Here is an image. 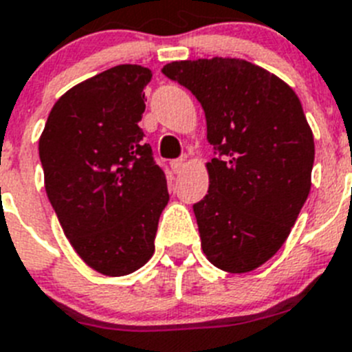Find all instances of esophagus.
I'll return each instance as SVG.
<instances>
[{
    "instance_id": "1",
    "label": "esophagus",
    "mask_w": 352,
    "mask_h": 352,
    "mask_svg": "<svg viewBox=\"0 0 352 352\" xmlns=\"http://www.w3.org/2000/svg\"><path fill=\"white\" fill-rule=\"evenodd\" d=\"M184 166H186V159L180 157V159H175V161H172V170L173 173H177V175L184 170Z\"/></svg>"
}]
</instances>
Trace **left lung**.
Here are the masks:
<instances>
[{"instance_id":"8db88e82","label":"left lung","mask_w":352,"mask_h":352,"mask_svg":"<svg viewBox=\"0 0 352 352\" xmlns=\"http://www.w3.org/2000/svg\"><path fill=\"white\" fill-rule=\"evenodd\" d=\"M163 74L191 90L214 157L195 204L201 250L227 273H250L282 248L311 186L314 134L294 90L239 58L184 60Z\"/></svg>"}]
</instances>
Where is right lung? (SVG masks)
Listing matches in <instances>:
<instances>
[{
  "instance_id": "1",
  "label": "right lung",
  "mask_w": 352,
  "mask_h": 352,
  "mask_svg": "<svg viewBox=\"0 0 352 352\" xmlns=\"http://www.w3.org/2000/svg\"><path fill=\"white\" fill-rule=\"evenodd\" d=\"M152 70L117 65L65 91L49 113L38 154L49 201L81 258L125 276L154 255L170 195L140 120Z\"/></svg>"
}]
</instances>
